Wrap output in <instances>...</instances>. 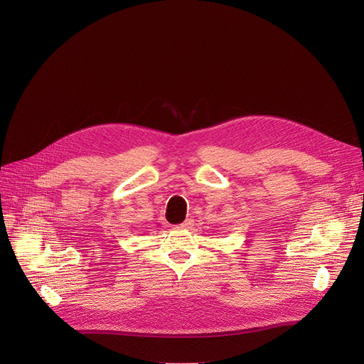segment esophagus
<instances>
[{"label":"esophagus","mask_w":364,"mask_h":364,"mask_svg":"<svg viewBox=\"0 0 364 364\" xmlns=\"http://www.w3.org/2000/svg\"><path fill=\"white\" fill-rule=\"evenodd\" d=\"M177 227H178V228H181V230H188V228H192V227H193V220H192V218H187L184 223L178 224Z\"/></svg>","instance_id":"esophagus-1"}]
</instances>
